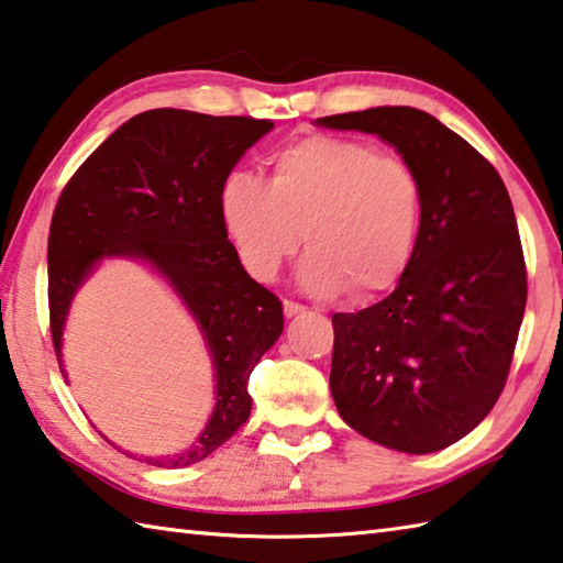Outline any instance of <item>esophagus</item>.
<instances>
[{"label": "esophagus", "mask_w": 563, "mask_h": 563, "mask_svg": "<svg viewBox=\"0 0 563 563\" xmlns=\"http://www.w3.org/2000/svg\"><path fill=\"white\" fill-rule=\"evenodd\" d=\"M283 312L285 317H295V314H302L305 312V305L295 302V300H283Z\"/></svg>", "instance_id": "obj_1"}]
</instances>
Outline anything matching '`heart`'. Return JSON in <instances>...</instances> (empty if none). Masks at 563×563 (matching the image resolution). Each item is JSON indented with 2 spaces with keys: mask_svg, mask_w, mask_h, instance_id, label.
<instances>
[{
  "mask_svg": "<svg viewBox=\"0 0 563 563\" xmlns=\"http://www.w3.org/2000/svg\"><path fill=\"white\" fill-rule=\"evenodd\" d=\"M219 211L253 278L273 280L305 231V288L369 300L411 271L426 227V191L408 162L372 142L312 135L273 157L271 181L231 172Z\"/></svg>",
  "mask_w": 563,
  "mask_h": 563,
  "instance_id": "b5f03b06",
  "label": "heart"
}]
</instances>
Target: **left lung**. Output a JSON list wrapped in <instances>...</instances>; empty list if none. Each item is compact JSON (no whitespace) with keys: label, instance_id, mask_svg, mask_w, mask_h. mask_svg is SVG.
Here are the masks:
<instances>
[{"label":"left lung","instance_id":"left-lung-1","mask_svg":"<svg viewBox=\"0 0 563 563\" xmlns=\"http://www.w3.org/2000/svg\"><path fill=\"white\" fill-rule=\"evenodd\" d=\"M317 125L379 135L421 177V249L388 298L332 314L330 388L356 433L435 453L493 411L512 366L527 305L512 201L497 169L423 110L384 106Z\"/></svg>","mask_w":563,"mask_h":563}]
</instances>
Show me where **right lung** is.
Returning a JSON list of instances; mask_svg holds the SVG:
<instances>
[{
    "label": "right lung",
    "mask_w": 563,
    "mask_h": 563,
    "mask_svg": "<svg viewBox=\"0 0 563 563\" xmlns=\"http://www.w3.org/2000/svg\"><path fill=\"white\" fill-rule=\"evenodd\" d=\"M271 128L246 115L140 112L76 169L54 209L48 314L58 364L68 305L108 255L155 265L207 336L217 408L189 451L145 457L150 465L187 467L227 443L251 416L253 366L283 332L280 300L243 271L219 211L223 179Z\"/></svg>",
    "instance_id": "obj_1"
}]
</instances>
